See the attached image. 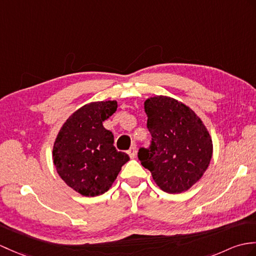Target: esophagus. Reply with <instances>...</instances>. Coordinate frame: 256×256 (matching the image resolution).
Wrapping results in <instances>:
<instances>
[{
    "label": "esophagus",
    "instance_id": "34e87169",
    "mask_svg": "<svg viewBox=\"0 0 256 256\" xmlns=\"http://www.w3.org/2000/svg\"><path fill=\"white\" fill-rule=\"evenodd\" d=\"M128 156L130 157V159H134L135 156H136V146L133 145L132 147H130V150L128 152Z\"/></svg>",
    "mask_w": 256,
    "mask_h": 256
}]
</instances>
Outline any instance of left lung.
<instances>
[{"instance_id": "1", "label": "left lung", "mask_w": 256, "mask_h": 256, "mask_svg": "<svg viewBox=\"0 0 256 256\" xmlns=\"http://www.w3.org/2000/svg\"><path fill=\"white\" fill-rule=\"evenodd\" d=\"M150 150L138 159L164 192L179 194L198 182L210 166L212 140L200 118L186 104L168 96L145 100Z\"/></svg>"}]
</instances>
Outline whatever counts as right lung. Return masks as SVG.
I'll list each match as a JSON object with an SVG mask.
<instances>
[{"label": "right lung", "instance_id": "1", "mask_svg": "<svg viewBox=\"0 0 256 256\" xmlns=\"http://www.w3.org/2000/svg\"><path fill=\"white\" fill-rule=\"evenodd\" d=\"M116 100L94 101L77 109L63 123L52 159L66 186L87 198L106 193L130 157L114 146V134L102 122L114 114Z\"/></svg>", "mask_w": 256, "mask_h": 256}]
</instances>
